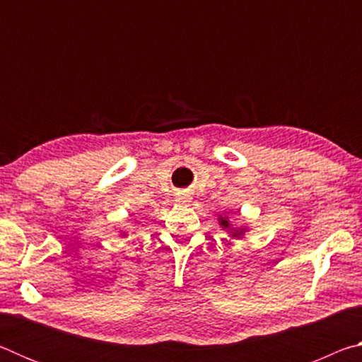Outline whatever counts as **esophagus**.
I'll return each mask as SVG.
<instances>
[{"label":"esophagus","mask_w":362,"mask_h":362,"mask_svg":"<svg viewBox=\"0 0 362 362\" xmlns=\"http://www.w3.org/2000/svg\"><path fill=\"white\" fill-rule=\"evenodd\" d=\"M175 201H177V203H179V204H188V203H192V198H189V194L180 193V194L175 198Z\"/></svg>","instance_id":"1"}]
</instances>
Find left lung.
<instances>
[{
	"label": "left lung",
	"mask_w": 362,
	"mask_h": 362,
	"mask_svg": "<svg viewBox=\"0 0 362 362\" xmlns=\"http://www.w3.org/2000/svg\"><path fill=\"white\" fill-rule=\"evenodd\" d=\"M218 223H220V226H222L223 230L230 231L233 238H241V236L244 235V233L247 231L246 228H244V226H241V228H233V225L230 223L228 217H222V216H220V217H218Z\"/></svg>",
	"instance_id": "8db88e82"
}]
</instances>
